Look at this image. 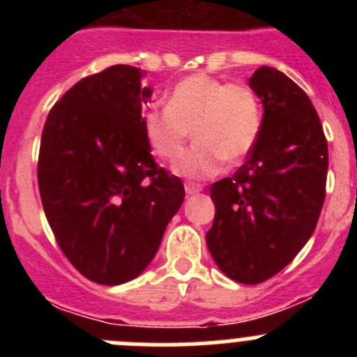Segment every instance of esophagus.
Listing matches in <instances>:
<instances>
[{"mask_svg":"<svg viewBox=\"0 0 357 357\" xmlns=\"http://www.w3.org/2000/svg\"><path fill=\"white\" fill-rule=\"evenodd\" d=\"M185 190L188 195H195V193H200L204 190V186L199 185V183H186Z\"/></svg>","mask_w":357,"mask_h":357,"instance_id":"obj_1","label":"esophagus"}]
</instances>
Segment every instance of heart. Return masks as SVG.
Masks as SVG:
<instances>
[{
  "label": "heart",
  "mask_w": 357,
  "mask_h": 357,
  "mask_svg": "<svg viewBox=\"0 0 357 357\" xmlns=\"http://www.w3.org/2000/svg\"><path fill=\"white\" fill-rule=\"evenodd\" d=\"M146 145L162 158L178 157L192 129L195 145L174 162L185 178L218 174L222 160L245 158L262 129V109L254 89L212 75H188L172 86L165 109H149L142 117Z\"/></svg>",
  "instance_id": "b5f03b06"
}]
</instances>
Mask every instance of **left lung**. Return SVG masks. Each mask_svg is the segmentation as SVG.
Masks as SVG:
<instances>
[{"instance_id":"obj_1","label":"left lung","mask_w":357,"mask_h":357,"mask_svg":"<svg viewBox=\"0 0 357 357\" xmlns=\"http://www.w3.org/2000/svg\"><path fill=\"white\" fill-rule=\"evenodd\" d=\"M248 84L264 107L247 162L211 186L215 215L205 238L228 278L257 285L282 271L307 243L326 193L328 145L309 96L273 67Z\"/></svg>"}]
</instances>
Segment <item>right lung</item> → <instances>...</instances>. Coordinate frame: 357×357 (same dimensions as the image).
<instances>
[{"label":"right lung","mask_w":357,"mask_h":357,"mask_svg":"<svg viewBox=\"0 0 357 357\" xmlns=\"http://www.w3.org/2000/svg\"><path fill=\"white\" fill-rule=\"evenodd\" d=\"M143 72L112 66L81 79L53 105L39 146L38 183L56 243L100 285L136 278L185 200L158 167L142 126L152 89Z\"/></svg>","instance_id":"add662e5"}]
</instances>
